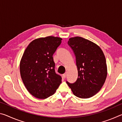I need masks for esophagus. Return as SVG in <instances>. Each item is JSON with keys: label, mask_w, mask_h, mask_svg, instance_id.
Listing matches in <instances>:
<instances>
[{"label": "esophagus", "mask_w": 122, "mask_h": 122, "mask_svg": "<svg viewBox=\"0 0 122 122\" xmlns=\"http://www.w3.org/2000/svg\"><path fill=\"white\" fill-rule=\"evenodd\" d=\"M66 76H67V74H66V73L64 74L63 75V77L64 78H65L66 77Z\"/></svg>", "instance_id": "1"}]
</instances>
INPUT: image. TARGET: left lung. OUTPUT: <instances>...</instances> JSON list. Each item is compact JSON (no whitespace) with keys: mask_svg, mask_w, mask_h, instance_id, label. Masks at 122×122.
Returning <instances> with one entry per match:
<instances>
[{"mask_svg":"<svg viewBox=\"0 0 122 122\" xmlns=\"http://www.w3.org/2000/svg\"><path fill=\"white\" fill-rule=\"evenodd\" d=\"M76 56L78 77L74 83L67 81L74 95L88 98L96 95L106 81L107 66L104 54L97 45L80 36L69 39Z\"/></svg>","mask_w":122,"mask_h":122,"instance_id":"left-lung-1","label":"left lung"}]
</instances>
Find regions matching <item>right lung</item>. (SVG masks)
Masks as SVG:
<instances>
[{
    "label": "right lung",
    "mask_w": 122,
    "mask_h": 122,
    "mask_svg": "<svg viewBox=\"0 0 122 122\" xmlns=\"http://www.w3.org/2000/svg\"><path fill=\"white\" fill-rule=\"evenodd\" d=\"M62 40L52 36L36 39L24 51L20 63V75L27 90L35 97H49L61 83V77L55 71L53 55Z\"/></svg>",
    "instance_id": "obj_1"
}]
</instances>
